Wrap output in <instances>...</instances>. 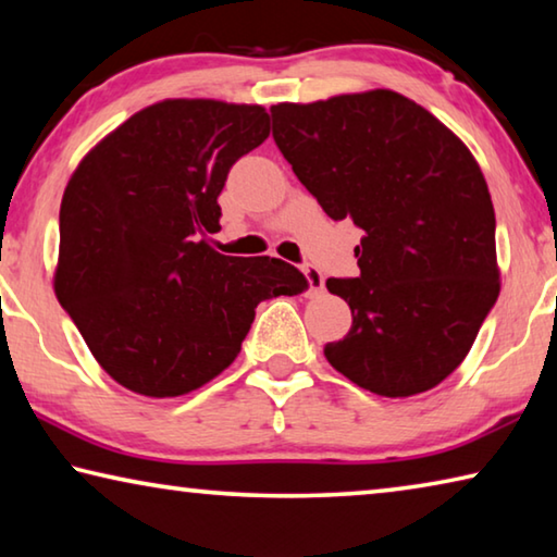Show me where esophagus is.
<instances>
[{"label": "esophagus", "mask_w": 557, "mask_h": 557, "mask_svg": "<svg viewBox=\"0 0 557 557\" xmlns=\"http://www.w3.org/2000/svg\"><path fill=\"white\" fill-rule=\"evenodd\" d=\"M305 275L309 282V289H312V295H322L324 292V275L319 272L314 265H307L305 268Z\"/></svg>", "instance_id": "obj_1"}]
</instances>
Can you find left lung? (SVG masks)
I'll return each mask as SVG.
<instances>
[{
    "label": "left lung",
    "mask_w": 557,
    "mask_h": 557,
    "mask_svg": "<svg viewBox=\"0 0 557 557\" xmlns=\"http://www.w3.org/2000/svg\"><path fill=\"white\" fill-rule=\"evenodd\" d=\"M272 137L334 221L363 231L358 277H329L354 324L324 356L385 398L435 388L498 297L496 215L461 139L393 90L270 108Z\"/></svg>",
    "instance_id": "1"
}]
</instances>
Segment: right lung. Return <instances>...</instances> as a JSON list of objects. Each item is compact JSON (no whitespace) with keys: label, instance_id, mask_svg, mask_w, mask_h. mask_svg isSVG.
I'll use <instances>...</instances> for the list:
<instances>
[{"label":"right lung","instance_id":"add662e5","mask_svg":"<svg viewBox=\"0 0 557 557\" xmlns=\"http://www.w3.org/2000/svg\"><path fill=\"white\" fill-rule=\"evenodd\" d=\"M260 106L164 100L132 115L65 186L55 297L120 385L176 398L240 354L260 301L301 295L277 258H231L206 243L221 228L231 166L265 143Z\"/></svg>","mask_w":557,"mask_h":557}]
</instances>
